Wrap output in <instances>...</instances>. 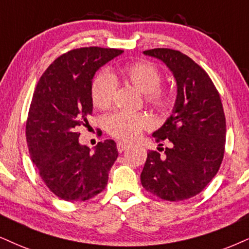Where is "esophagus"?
I'll list each match as a JSON object with an SVG mask.
<instances>
[{
    "mask_svg": "<svg viewBox=\"0 0 249 249\" xmlns=\"http://www.w3.org/2000/svg\"><path fill=\"white\" fill-rule=\"evenodd\" d=\"M127 148H128V144H125L124 142H118V144H116V149H118V151L120 153L124 152Z\"/></svg>",
    "mask_w": 249,
    "mask_h": 249,
    "instance_id": "esophagus-1",
    "label": "esophagus"
}]
</instances>
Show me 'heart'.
I'll return each instance as SVG.
<instances>
[{
    "instance_id": "obj_1",
    "label": "heart",
    "mask_w": 249,
    "mask_h": 249,
    "mask_svg": "<svg viewBox=\"0 0 249 249\" xmlns=\"http://www.w3.org/2000/svg\"><path fill=\"white\" fill-rule=\"evenodd\" d=\"M118 77L142 92L144 100L155 109H164L172 101V93L161 87L162 72L149 61L130 63L118 72ZM116 77L103 70L94 77L91 85V99L98 108H107L112 104L116 90ZM151 121L144 113L115 112L108 115L105 128L110 136L121 141H134L143 130L148 129Z\"/></svg>"
}]
</instances>
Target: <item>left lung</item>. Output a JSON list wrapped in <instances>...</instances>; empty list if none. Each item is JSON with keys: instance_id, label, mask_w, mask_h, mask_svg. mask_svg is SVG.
<instances>
[{"instance_id": "obj_1", "label": "left lung", "mask_w": 249, "mask_h": 249, "mask_svg": "<svg viewBox=\"0 0 249 249\" xmlns=\"http://www.w3.org/2000/svg\"><path fill=\"white\" fill-rule=\"evenodd\" d=\"M144 54L161 60L178 84L176 105L153 137L165 150L149 151L141 182L165 201L188 199L207 187L223 161L226 120L220 96L207 71L186 54L153 48Z\"/></svg>"}]
</instances>
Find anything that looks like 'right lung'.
<instances>
[{
    "label": "right lung",
    "mask_w": 249,
    "mask_h": 249,
    "mask_svg": "<svg viewBox=\"0 0 249 249\" xmlns=\"http://www.w3.org/2000/svg\"><path fill=\"white\" fill-rule=\"evenodd\" d=\"M121 53L116 48L71 50L53 61L36 87L26 120L29 152L45 185L64 201H87L103 192L118 158L114 141L99 142L92 153L78 143V129L92 114L94 73Z\"/></svg>",
    "instance_id": "obj_1"
}]
</instances>
